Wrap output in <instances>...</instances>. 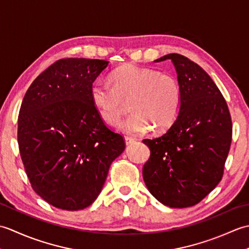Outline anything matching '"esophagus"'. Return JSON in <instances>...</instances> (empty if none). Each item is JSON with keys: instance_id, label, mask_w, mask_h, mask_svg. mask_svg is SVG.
I'll return each instance as SVG.
<instances>
[{"instance_id": "34e87169", "label": "esophagus", "mask_w": 249, "mask_h": 249, "mask_svg": "<svg viewBox=\"0 0 249 249\" xmlns=\"http://www.w3.org/2000/svg\"><path fill=\"white\" fill-rule=\"evenodd\" d=\"M134 142H135L134 138H130V137H125V143H126V145L133 144Z\"/></svg>"}]
</instances>
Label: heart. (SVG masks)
Returning <instances> with one entry per match:
<instances>
[{
  "label": "heart",
  "instance_id": "b5f03b06",
  "mask_svg": "<svg viewBox=\"0 0 249 249\" xmlns=\"http://www.w3.org/2000/svg\"><path fill=\"white\" fill-rule=\"evenodd\" d=\"M111 87L94 83L89 97L102 120L109 125L119 122L130 99L131 113L118 128L127 135L166 130L177 119L181 108V87L170 73L154 68L125 64L111 73Z\"/></svg>",
  "mask_w": 249,
  "mask_h": 249
}]
</instances>
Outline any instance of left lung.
<instances>
[{"label":"left lung","mask_w":249,"mask_h":249,"mask_svg":"<svg viewBox=\"0 0 249 249\" xmlns=\"http://www.w3.org/2000/svg\"><path fill=\"white\" fill-rule=\"evenodd\" d=\"M181 87V108L161 136L144 139L151 156L142 174L149 192L170 208L199 203L217 186L232 140L228 106L202 68L186 56L170 53Z\"/></svg>","instance_id":"8db88e82"}]
</instances>
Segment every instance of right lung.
<instances>
[{"mask_svg":"<svg viewBox=\"0 0 249 249\" xmlns=\"http://www.w3.org/2000/svg\"><path fill=\"white\" fill-rule=\"evenodd\" d=\"M108 61L62 59L26 91L18 116L19 151L31 186L57 209L78 211L102 192L125 140L106 126L89 97Z\"/></svg>","mask_w":249,"mask_h":249,"instance_id":"obj_1","label":"right lung"}]
</instances>
